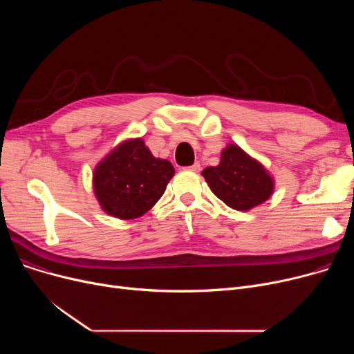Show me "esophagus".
Returning <instances> with one entry per match:
<instances>
[{
    "label": "esophagus",
    "mask_w": 354,
    "mask_h": 354,
    "mask_svg": "<svg viewBox=\"0 0 354 354\" xmlns=\"http://www.w3.org/2000/svg\"><path fill=\"white\" fill-rule=\"evenodd\" d=\"M187 169H188V171H192V172H199V171H201V163H199V162H195L192 166H188Z\"/></svg>",
    "instance_id": "34e87169"
}]
</instances>
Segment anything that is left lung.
Listing matches in <instances>:
<instances>
[{
	"label": "left lung",
	"mask_w": 354,
	"mask_h": 354,
	"mask_svg": "<svg viewBox=\"0 0 354 354\" xmlns=\"http://www.w3.org/2000/svg\"><path fill=\"white\" fill-rule=\"evenodd\" d=\"M202 175L211 191L236 211H248L259 205L274 191V180L264 166L236 145L222 151L219 165L207 167Z\"/></svg>",
	"instance_id": "left-lung-1"
}]
</instances>
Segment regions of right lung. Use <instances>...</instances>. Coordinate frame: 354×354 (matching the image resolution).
<instances>
[{
  "label": "right lung",
  "mask_w": 354,
  "mask_h": 354,
  "mask_svg": "<svg viewBox=\"0 0 354 354\" xmlns=\"http://www.w3.org/2000/svg\"><path fill=\"white\" fill-rule=\"evenodd\" d=\"M174 174L169 160L155 158L142 139H133L119 145L96 166L93 188L104 212L133 219L160 199Z\"/></svg>",
  "instance_id": "1"
}]
</instances>
